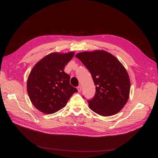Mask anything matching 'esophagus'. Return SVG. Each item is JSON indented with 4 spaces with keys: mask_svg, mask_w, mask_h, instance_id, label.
<instances>
[{
    "mask_svg": "<svg viewBox=\"0 0 158 158\" xmlns=\"http://www.w3.org/2000/svg\"><path fill=\"white\" fill-rule=\"evenodd\" d=\"M77 90H78L79 92H81V90H82V87H81V86H79L77 87Z\"/></svg>",
    "mask_w": 158,
    "mask_h": 158,
    "instance_id": "1",
    "label": "esophagus"
}]
</instances>
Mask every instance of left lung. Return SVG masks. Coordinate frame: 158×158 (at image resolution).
I'll return each mask as SVG.
<instances>
[{"label": "left lung", "mask_w": 158, "mask_h": 158, "mask_svg": "<svg viewBox=\"0 0 158 158\" xmlns=\"http://www.w3.org/2000/svg\"><path fill=\"white\" fill-rule=\"evenodd\" d=\"M76 57L92 74L96 86L95 96L88 101L90 110L103 117L118 113L128 101L131 88L122 64L105 51L80 52Z\"/></svg>", "instance_id": "obj_1"}]
</instances>
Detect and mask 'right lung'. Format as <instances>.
<instances>
[{
    "label": "right lung",
    "instance_id": "obj_1",
    "mask_svg": "<svg viewBox=\"0 0 158 158\" xmlns=\"http://www.w3.org/2000/svg\"><path fill=\"white\" fill-rule=\"evenodd\" d=\"M75 52H53L40 60L31 70L27 90L32 104L45 114L61 110L77 89L70 84V77L64 69Z\"/></svg>",
    "mask_w": 158,
    "mask_h": 158
}]
</instances>
